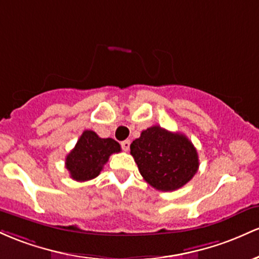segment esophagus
Masks as SVG:
<instances>
[{
  "label": "esophagus",
  "instance_id": "34e87169",
  "mask_svg": "<svg viewBox=\"0 0 259 259\" xmlns=\"http://www.w3.org/2000/svg\"><path fill=\"white\" fill-rule=\"evenodd\" d=\"M130 144H131V142L128 141V139H126V141L121 142V147H122V149H123L124 152H128V149H130Z\"/></svg>",
  "mask_w": 259,
  "mask_h": 259
}]
</instances>
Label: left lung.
<instances>
[{
    "mask_svg": "<svg viewBox=\"0 0 259 259\" xmlns=\"http://www.w3.org/2000/svg\"><path fill=\"white\" fill-rule=\"evenodd\" d=\"M131 155L152 187L162 192L181 188L198 171V153L185 135L152 126L131 144Z\"/></svg>",
    "mask_w": 259,
    "mask_h": 259,
    "instance_id": "obj_1",
    "label": "left lung"
}]
</instances>
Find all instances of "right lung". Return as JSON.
<instances>
[{
	"label": "right lung",
	"mask_w": 259,
	"mask_h": 259,
	"mask_svg": "<svg viewBox=\"0 0 259 259\" xmlns=\"http://www.w3.org/2000/svg\"><path fill=\"white\" fill-rule=\"evenodd\" d=\"M120 152L121 147L115 139L100 138L87 130L67 155L66 168L75 181H89L100 174L111 154Z\"/></svg>",
	"instance_id": "1"
}]
</instances>
